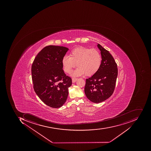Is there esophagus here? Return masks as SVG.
I'll use <instances>...</instances> for the list:
<instances>
[{
	"mask_svg": "<svg viewBox=\"0 0 151 151\" xmlns=\"http://www.w3.org/2000/svg\"><path fill=\"white\" fill-rule=\"evenodd\" d=\"M77 79H78L77 78H72V82H73V83H75V82H76V81H77Z\"/></svg>",
	"mask_w": 151,
	"mask_h": 151,
	"instance_id": "esophagus-1",
	"label": "esophagus"
}]
</instances>
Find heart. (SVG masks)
Masks as SVG:
<instances>
[{"label": "heart", "mask_w": 151, "mask_h": 151, "mask_svg": "<svg viewBox=\"0 0 151 151\" xmlns=\"http://www.w3.org/2000/svg\"><path fill=\"white\" fill-rule=\"evenodd\" d=\"M102 63V57L99 51L84 47H78L73 49L70 56H65L62 59L63 70L69 73L72 69L78 67L73 75L74 76L85 74L91 76L97 73Z\"/></svg>", "instance_id": "obj_1"}]
</instances>
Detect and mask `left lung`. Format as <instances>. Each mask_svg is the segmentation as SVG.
Masks as SVG:
<instances>
[{
	"label": "left lung",
	"instance_id": "1",
	"mask_svg": "<svg viewBox=\"0 0 151 151\" xmlns=\"http://www.w3.org/2000/svg\"><path fill=\"white\" fill-rule=\"evenodd\" d=\"M102 63L97 73L86 79L84 92L87 98L94 103L103 102L110 97L115 88L118 74L117 64L109 51L98 44Z\"/></svg>",
	"mask_w": 151,
	"mask_h": 151
}]
</instances>
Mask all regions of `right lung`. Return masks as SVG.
<instances>
[{
	"mask_svg": "<svg viewBox=\"0 0 151 151\" xmlns=\"http://www.w3.org/2000/svg\"><path fill=\"white\" fill-rule=\"evenodd\" d=\"M68 48L49 45L42 49L32 65L34 90L42 101L52 108H59L67 100L70 77L63 69L62 59Z\"/></svg>",
	"mask_w": 151,
	"mask_h": 151,
	"instance_id": "right-lung-1",
	"label": "right lung"
}]
</instances>
